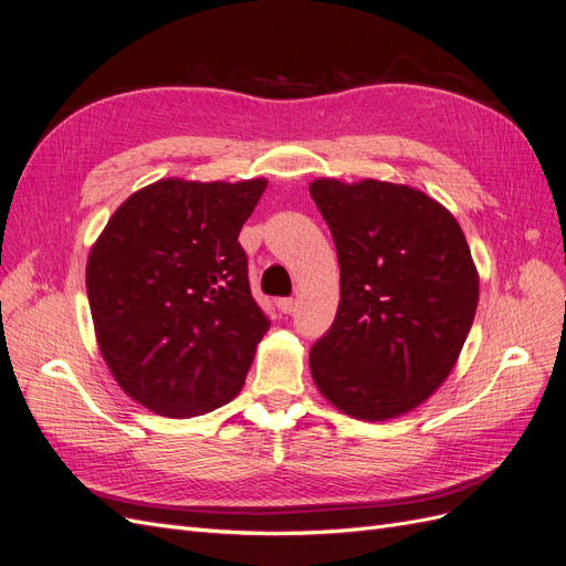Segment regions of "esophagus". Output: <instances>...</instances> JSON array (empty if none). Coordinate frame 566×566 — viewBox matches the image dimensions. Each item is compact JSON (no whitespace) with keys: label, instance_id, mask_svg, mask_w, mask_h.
<instances>
[{"label":"esophagus","instance_id":"obj_1","mask_svg":"<svg viewBox=\"0 0 566 566\" xmlns=\"http://www.w3.org/2000/svg\"><path fill=\"white\" fill-rule=\"evenodd\" d=\"M276 306H279V310H281L283 314H293V312H295V306H297V302H295L293 297H283V300H279V302H276Z\"/></svg>","mask_w":566,"mask_h":566}]
</instances>
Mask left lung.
<instances>
[{
	"label": "left lung",
	"mask_w": 566,
	"mask_h": 566,
	"mask_svg": "<svg viewBox=\"0 0 566 566\" xmlns=\"http://www.w3.org/2000/svg\"><path fill=\"white\" fill-rule=\"evenodd\" d=\"M310 193L339 262V306L310 352L318 391L380 422L449 378L472 328L479 273L455 217L406 184L316 179Z\"/></svg>",
	"instance_id": "obj_1"
}]
</instances>
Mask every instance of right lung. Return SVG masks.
<instances>
[{
    "label": "right lung",
    "mask_w": 566,
    "mask_h": 566,
    "mask_svg": "<svg viewBox=\"0 0 566 566\" xmlns=\"http://www.w3.org/2000/svg\"><path fill=\"white\" fill-rule=\"evenodd\" d=\"M266 179H160L108 219L87 260L101 356L127 397L167 418L229 403L269 318L238 243Z\"/></svg>",
    "instance_id": "add662e5"
}]
</instances>
